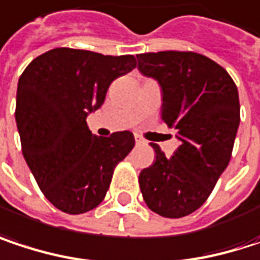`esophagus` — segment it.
I'll return each mask as SVG.
<instances>
[{
    "label": "esophagus",
    "mask_w": 260,
    "mask_h": 260,
    "mask_svg": "<svg viewBox=\"0 0 260 260\" xmlns=\"http://www.w3.org/2000/svg\"><path fill=\"white\" fill-rule=\"evenodd\" d=\"M135 143H137V144H141V143H143V140H141L138 135H135Z\"/></svg>",
    "instance_id": "obj_1"
}]
</instances>
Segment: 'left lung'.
Here are the masks:
<instances>
[{"mask_svg": "<svg viewBox=\"0 0 260 260\" xmlns=\"http://www.w3.org/2000/svg\"><path fill=\"white\" fill-rule=\"evenodd\" d=\"M138 71L162 90L161 119L178 131L179 147L167 158L158 144L155 162L140 173L150 211L181 218L199 209L226 170L239 126V96L220 64L197 52L138 54Z\"/></svg>", "mask_w": 260, "mask_h": 260, "instance_id": "1", "label": "left lung"}]
</instances>
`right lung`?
<instances>
[{
    "label": "right lung",
    "mask_w": 260,
    "mask_h": 260,
    "mask_svg": "<svg viewBox=\"0 0 260 260\" xmlns=\"http://www.w3.org/2000/svg\"><path fill=\"white\" fill-rule=\"evenodd\" d=\"M134 68V55L55 48L34 58L21 75L15 116L22 153L57 209L72 215L94 209L116 166L132 150V132L96 137L85 119L101 108L110 84Z\"/></svg>",
    "instance_id": "right-lung-1"
}]
</instances>
